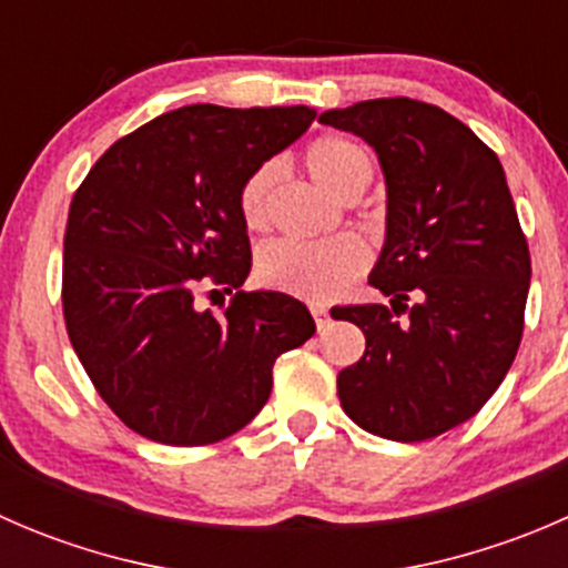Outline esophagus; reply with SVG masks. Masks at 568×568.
I'll list each match as a JSON object with an SVG mask.
<instances>
[{
	"label": "esophagus",
	"mask_w": 568,
	"mask_h": 568,
	"mask_svg": "<svg viewBox=\"0 0 568 568\" xmlns=\"http://www.w3.org/2000/svg\"><path fill=\"white\" fill-rule=\"evenodd\" d=\"M311 313H313V318H316V326H318V329H324V326L329 324V311H326L324 305H318V302H313V305H311Z\"/></svg>",
	"instance_id": "obj_1"
}]
</instances>
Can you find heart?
<instances>
[{
	"label": "heart",
	"instance_id": "heart-1",
	"mask_svg": "<svg viewBox=\"0 0 568 568\" xmlns=\"http://www.w3.org/2000/svg\"><path fill=\"white\" fill-rule=\"evenodd\" d=\"M302 159L313 181L332 197H337L359 178H371V159L346 136H318L305 148ZM274 181H277V168L261 164L239 189V214L252 231L266 225ZM365 266H368V250L354 236L321 239V242L280 239L266 244L257 255V277L263 283L316 302L341 294Z\"/></svg>",
	"mask_w": 568,
	"mask_h": 568
}]
</instances>
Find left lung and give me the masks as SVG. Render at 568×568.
Segmentation results:
<instances>
[{"mask_svg": "<svg viewBox=\"0 0 568 568\" xmlns=\"http://www.w3.org/2000/svg\"><path fill=\"white\" fill-rule=\"evenodd\" d=\"M318 120L363 136L387 186L385 247L368 283L393 300L332 316L365 335L359 363L337 374L341 406L376 437H439L491 398L523 341L530 252L503 164L423 101H359Z\"/></svg>", "mask_w": 568, "mask_h": 568, "instance_id": "left-lung-1", "label": "left lung"}]
</instances>
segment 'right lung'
I'll list each match as a JSON object with an SVG mask.
<instances>
[{
	"label": "right lung",
	"instance_id": "right-lung-1",
	"mask_svg": "<svg viewBox=\"0 0 568 568\" xmlns=\"http://www.w3.org/2000/svg\"><path fill=\"white\" fill-rule=\"evenodd\" d=\"M313 120L311 106H181L114 142L73 194L68 337L131 432L183 448L231 437L268 400L274 359L316 332L280 291H239L222 316L197 307L205 285H244L239 189Z\"/></svg>",
	"mask_w": 568,
	"mask_h": 568
}]
</instances>
